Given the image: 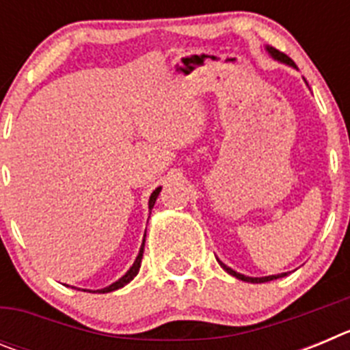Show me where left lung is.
<instances>
[{
	"label": "left lung",
	"instance_id": "1",
	"mask_svg": "<svg viewBox=\"0 0 350 350\" xmlns=\"http://www.w3.org/2000/svg\"><path fill=\"white\" fill-rule=\"evenodd\" d=\"M267 51H268V54H270L271 57H273V59H277V61H280V63H286V64H289V66L296 68V64L293 63V59H291V57H287V55L284 54V52L277 51V49H273V47H267ZM217 261H219V259H217ZM219 265H221V267L224 268V270L228 271V273H230V275H233V277H237V279L243 280V282H252V284L270 282V280L280 279V277H284V275H287V273H280V275H268V277H247V275L238 273V271L231 270L230 267H226V265H224V262H222V261H219Z\"/></svg>",
	"mask_w": 350,
	"mask_h": 350
}]
</instances>
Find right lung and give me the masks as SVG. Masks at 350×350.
<instances>
[{"label":"right lung","instance_id":"right-lung-1","mask_svg":"<svg viewBox=\"0 0 350 350\" xmlns=\"http://www.w3.org/2000/svg\"><path fill=\"white\" fill-rule=\"evenodd\" d=\"M159 193H161V187H157V189L154 191L152 194H150V200H148V208H150V210H152V206H154V203H156V200H157V196H159ZM144 247H145V237H144V243H142V247H140V252H138L137 259H135V262H133V267L129 268L128 271H126V275H122V277H120V279L117 280V282L110 284V286H108V287H105V289H98V291H89V293H110V291L120 289V287H124L126 284H129V282H131V280L135 279V277H137L138 270H140L142 258H144ZM83 291H85V289H83Z\"/></svg>","mask_w":350,"mask_h":350}]
</instances>
